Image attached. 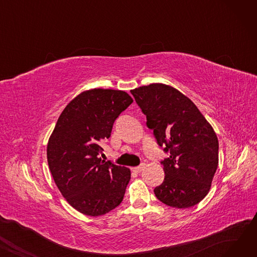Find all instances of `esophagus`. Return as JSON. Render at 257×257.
Returning a JSON list of instances; mask_svg holds the SVG:
<instances>
[{"label":"esophagus","mask_w":257,"mask_h":257,"mask_svg":"<svg viewBox=\"0 0 257 257\" xmlns=\"http://www.w3.org/2000/svg\"><path fill=\"white\" fill-rule=\"evenodd\" d=\"M144 168H145V164H142V165H140L139 167L132 168V171L136 172V173H140V172H142V171L144 170Z\"/></svg>","instance_id":"obj_1"}]
</instances>
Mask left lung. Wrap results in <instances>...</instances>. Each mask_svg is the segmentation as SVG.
<instances>
[{
  "label": "left lung",
  "instance_id": "obj_1",
  "mask_svg": "<svg viewBox=\"0 0 257 257\" xmlns=\"http://www.w3.org/2000/svg\"><path fill=\"white\" fill-rule=\"evenodd\" d=\"M147 127L169 156L160 161L165 179L154 188L168 206L192 207L209 192L219 164V142L197 106L176 88L153 83L131 90Z\"/></svg>",
  "mask_w": 257,
  "mask_h": 257
}]
</instances>
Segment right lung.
<instances>
[{"instance_id": "1", "label": "right lung", "mask_w": 257, "mask_h": 257, "mask_svg": "<svg viewBox=\"0 0 257 257\" xmlns=\"http://www.w3.org/2000/svg\"><path fill=\"white\" fill-rule=\"evenodd\" d=\"M133 102L123 90L93 88L80 93L60 114L48 143V164L57 187L78 211L91 217L124 199L130 170L102 160V142Z\"/></svg>"}]
</instances>
